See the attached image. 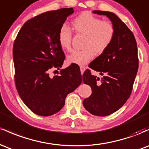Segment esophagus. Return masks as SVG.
Returning <instances> with one entry per match:
<instances>
[{"mask_svg": "<svg viewBox=\"0 0 149 149\" xmlns=\"http://www.w3.org/2000/svg\"><path fill=\"white\" fill-rule=\"evenodd\" d=\"M80 72H81V74H83V73H84V71H85V68L84 67V66H81L80 67Z\"/></svg>", "mask_w": 149, "mask_h": 149, "instance_id": "esophagus-1", "label": "esophagus"}]
</instances>
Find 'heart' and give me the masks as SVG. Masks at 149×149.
Masks as SVG:
<instances>
[{
    "mask_svg": "<svg viewBox=\"0 0 149 149\" xmlns=\"http://www.w3.org/2000/svg\"><path fill=\"white\" fill-rule=\"evenodd\" d=\"M72 26L78 33L85 35L83 47L75 50L68 55L67 62L84 66L95 57V53L102 54L111 43L115 29L111 22L102 21L89 12H84L73 20ZM58 40L63 49L71 48L72 31L66 26H62L59 31Z\"/></svg>",
    "mask_w": 149,
    "mask_h": 149,
    "instance_id": "obj_1",
    "label": "heart"
}]
</instances>
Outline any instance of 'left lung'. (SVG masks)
Masks as SVG:
<instances>
[{"instance_id":"left-lung-1","label":"left lung","mask_w":149,"mask_h":149,"mask_svg":"<svg viewBox=\"0 0 149 149\" xmlns=\"http://www.w3.org/2000/svg\"><path fill=\"white\" fill-rule=\"evenodd\" d=\"M95 14L106 15L115 29L109 47L89 64L102 78L87 69L83 81L92 88V95L83 100L85 109L92 115L109 116L120 109L131 95L139 67L137 45L130 29L113 13L94 10Z\"/></svg>"}]
</instances>
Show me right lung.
Listing matches in <instances>:
<instances>
[{"label": "right lung", "mask_w": 149, "mask_h": 149, "mask_svg": "<svg viewBox=\"0 0 149 149\" xmlns=\"http://www.w3.org/2000/svg\"><path fill=\"white\" fill-rule=\"evenodd\" d=\"M73 8L46 12L22 26L13 45L15 81L18 94L34 113L49 116L62 109L65 99L82 83L78 66L71 64L59 70L65 59L58 33Z\"/></svg>", "instance_id": "right-lung-1"}]
</instances>
